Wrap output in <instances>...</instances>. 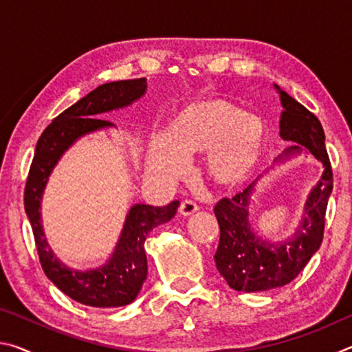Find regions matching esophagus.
Returning <instances> with one entry per match:
<instances>
[{
    "mask_svg": "<svg viewBox=\"0 0 352 352\" xmlns=\"http://www.w3.org/2000/svg\"><path fill=\"white\" fill-rule=\"evenodd\" d=\"M197 211H199V206L195 205L192 200H184V201H182L180 208H178V212H180L182 216H184V217L192 216V214L197 212Z\"/></svg>",
    "mask_w": 352,
    "mask_h": 352,
    "instance_id": "esophagus-1",
    "label": "esophagus"
}]
</instances>
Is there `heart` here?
Listing matches in <instances>:
<instances>
[{"instance_id":"heart-1","label":"heart","mask_w":352,"mask_h":352,"mask_svg":"<svg viewBox=\"0 0 352 352\" xmlns=\"http://www.w3.org/2000/svg\"><path fill=\"white\" fill-rule=\"evenodd\" d=\"M267 147V126L254 113L223 99L189 105L175 118L170 135H158L147 153V172L172 182L186 158L205 152V170L220 188H239L258 169Z\"/></svg>"}]
</instances>
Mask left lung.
Wrapping results in <instances>:
<instances>
[{
  "instance_id": "1",
  "label": "left lung",
  "mask_w": 352,
  "mask_h": 352,
  "mask_svg": "<svg viewBox=\"0 0 352 352\" xmlns=\"http://www.w3.org/2000/svg\"><path fill=\"white\" fill-rule=\"evenodd\" d=\"M275 88L283 105L279 136L294 144L279 155L276 163L283 164L305 151L312 153L324 170L307 195L300 225L284 241L265 239L253 228L250 219L258 180L233 199H222L214 208L220 226L219 248L214 256L216 267L230 287L239 292L283 287L298 276L323 241L327 200L332 192V169L318 118L276 83Z\"/></svg>"
}]
</instances>
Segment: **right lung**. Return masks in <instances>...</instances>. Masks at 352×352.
I'll use <instances>...</instances> for the list:
<instances>
[{
    "label": "right lung",
    "instance_id": "1",
    "mask_svg": "<svg viewBox=\"0 0 352 352\" xmlns=\"http://www.w3.org/2000/svg\"><path fill=\"white\" fill-rule=\"evenodd\" d=\"M146 77L99 85L85 98L60 113L37 141L25 188V210L46 276L74 301L93 307L127 306L138 296L147 278L144 242L155 226L169 222L180 201L168 206L136 204L130 208L115 250L104 265L91 270L69 269L57 258L41 225V199L52 170L77 140L115 124L98 118L102 113L132 105L146 94Z\"/></svg>",
    "mask_w": 352,
    "mask_h": 352
}]
</instances>
